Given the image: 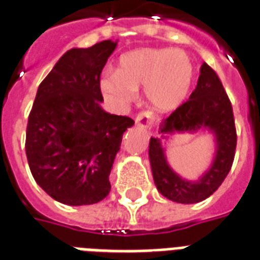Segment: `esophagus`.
<instances>
[{
  "mask_svg": "<svg viewBox=\"0 0 260 260\" xmlns=\"http://www.w3.org/2000/svg\"><path fill=\"white\" fill-rule=\"evenodd\" d=\"M136 124L137 125L143 126V128H151L155 124V116L149 111L140 112L136 116Z\"/></svg>",
  "mask_w": 260,
  "mask_h": 260,
  "instance_id": "34e87169",
  "label": "esophagus"
}]
</instances>
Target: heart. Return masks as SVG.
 <instances>
[{
	"label": "heart",
	"mask_w": 260,
	"mask_h": 260,
	"mask_svg": "<svg viewBox=\"0 0 260 260\" xmlns=\"http://www.w3.org/2000/svg\"><path fill=\"white\" fill-rule=\"evenodd\" d=\"M192 80L193 65L184 50L140 48L121 56L117 71H105L100 88L112 101L126 105L143 86L145 99L153 108L170 111L188 96Z\"/></svg>",
	"instance_id": "b5f03b06"
}]
</instances>
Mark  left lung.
<instances>
[{"instance_id":"8db88e82","label":"left lung","mask_w":260,"mask_h":260,"mask_svg":"<svg viewBox=\"0 0 260 260\" xmlns=\"http://www.w3.org/2000/svg\"><path fill=\"white\" fill-rule=\"evenodd\" d=\"M206 128L212 132L216 152L211 167L198 181L180 178L167 161L161 139L151 137L149 161L159 192L176 203L192 204L207 199L220 187L234 163L236 149V129L233 105L216 72L204 62L195 90L184 104L160 124L159 134L195 132Z\"/></svg>"}]
</instances>
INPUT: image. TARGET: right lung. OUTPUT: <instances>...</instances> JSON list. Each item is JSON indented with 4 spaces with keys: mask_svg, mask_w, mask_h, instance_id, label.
<instances>
[{
    "mask_svg": "<svg viewBox=\"0 0 260 260\" xmlns=\"http://www.w3.org/2000/svg\"><path fill=\"white\" fill-rule=\"evenodd\" d=\"M117 41L73 48L40 84L26 126L27 163L37 184L68 206L100 202L131 117L100 107V76Z\"/></svg>",
    "mask_w": 260,
    "mask_h": 260,
    "instance_id": "add662e5",
    "label": "right lung"
}]
</instances>
